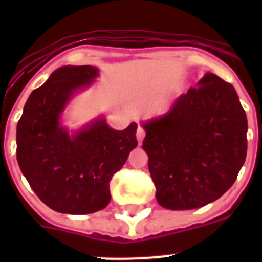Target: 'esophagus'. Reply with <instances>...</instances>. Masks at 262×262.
<instances>
[{
	"label": "esophagus",
	"mask_w": 262,
	"mask_h": 262,
	"mask_svg": "<svg viewBox=\"0 0 262 262\" xmlns=\"http://www.w3.org/2000/svg\"><path fill=\"white\" fill-rule=\"evenodd\" d=\"M136 137H137V141H139V144L141 145L143 144V140L144 137H145V132H144L143 127H137V133H136Z\"/></svg>",
	"instance_id": "34e87169"
}]
</instances>
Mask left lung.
Segmentation results:
<instances>
[{"label":"left lung","mask_w":262,"mask_h":262,"mask_svg":"<svg viewBox=\"0 0 262 262\" xmlns=\"http://www.w3.org/2000/svg\"><path fill=\"white\" fill-rule=\"evenodd\" d=\"M141 126L156 200L166 209L213 203L232 186L246 159V113L235 88L209 72Z\"/></svg>","instance_id":"8db88e82"}]
</instances>
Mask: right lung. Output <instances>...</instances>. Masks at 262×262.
I'll return each mask as SVG.
<instances>
[{"instance_id":"1","label":"right lung","mask_w":262,"mask_h":262,"mask_svg":"<svg viewBox=\"0 0 262 262\" xmlns=\"http://www.w3.org/2000/svg\"><path fill=\"white\" fill-rule=\"evenodd\" d=\"M99 77L91 65L58 68L31 92L16 129L17 163L31 189L53 211L87 215L110 203V181L137 147V123L123 130L99 115L77 130L62 115Z\"/></svg>"}]
</instances>
